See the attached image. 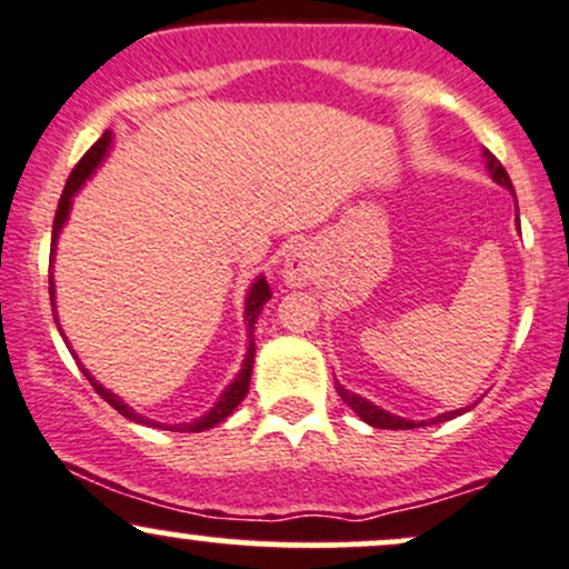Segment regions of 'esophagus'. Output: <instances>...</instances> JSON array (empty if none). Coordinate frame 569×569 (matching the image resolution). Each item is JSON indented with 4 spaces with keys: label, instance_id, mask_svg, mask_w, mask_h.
Wrapping results in <instances>:
<instances>
[{
    "label": "esophagus",
    "instance_id": "34e87169",
    "mask_svg": "<svg viewBox=\"0 0 569 569\" xmlns=\"http://www.w3.org/2000/svg\"><path fill=\"white\" fill-rule=\"evenodd\" d=\"M316 253L310 246H295L289 253H286L283 261V280L289 289H302L310 280L316 278Z\"/></svg>",
    "mask_w": 569,
    "mask_h": 569
}]
</instances>
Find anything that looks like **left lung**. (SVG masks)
Wrapping results in <instances>:
<instances>
[{"mask_svg": "<svg viewBox=\"0 0 569 569\" xmlns=\"http://www.w3.org/2000/svg\"><path fill=\"white\" fill-rule=\"evenodd\" d=\"M483 164H486V170H489L491 180H495L497 186H502V189H508V191L516 197L513 183H510V178H508V172H505V167L499 164V161L495 159V153H489V151H486V148H483ZM516 227H518V210H516ZM335 389H337V395H340L342 402H346L348 408H351L353 413L361 418V421L370 423V427H376V429H416V427H429V423L451 421V418H457V416L467 413V410H470V408H461V410H451V413H440V416L429 418V421H410V418L395 416V413H389V410L378 408L376 402H370V399H365L361 395H353V391L346 389V386H342V383H335Z\"/></svg>", "mask_w": 569, "mask_h": 569, "instance_id": "left-lung-1", "label": "left lung"}]
</instances>
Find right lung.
I'll return each mask as SVG.
<instances>
[{
  "instance_id": "obj_1",
  "label": "right lung",
  "mask_w": 569,
  "mask_h": 569,
  "mask_svg": "<svg viewBox=\"0 0 569 569\" xmlns=\"http://www.w3.org/2000/svg\"><path fill=\"white\" fill-rule=\"evenodd\" d=\"M112 151V129H104V134L99 137L97 142L89 148V153L80 159V164L74 167L70 180H67L64 191H61V199H59V208H56V218H53V234H51V272H48V291H51V308H53V321L56 327H59L61 332V323H59V316H56V280H53V256H56V246H59V234L61 229L67 227V221H70V210H72V199L74 193H78L80 189L86 186V180L91 178L93 172L102 167V161L108 159V153ZM270 286H267L264 274H256V280L251 286H248V295H246V332H248V348H246V359H242L240 365V372H237L232 383L227 386V389L221 391V397L216 399L213 408L208 410L204 416L193 418V421H183V423H161V421H153V418L137 413V410L132 408V405L123 402L121 397L112 395L110 389H104L102 383H99L97 378L91 376L89 370L83 367V361L78 359V353L72 351L70 340H67V335L61 332V337H64L67 348H70V353L74 356V361H78L80 372H83L86 378H89V383L93 386V391H97L99 397L104 399V402L112 405V408L118 410L123 418H129V421L134 423H142V427H153V429H167V432H204V429H213L216 423H221L223 418H229L234 413L237 405L242 402L248 395V386H251V372H253V356H256V342H253V329H256V321H259L261 310H264V305L270 302Z\"/></svg>"
}]
</instances>
